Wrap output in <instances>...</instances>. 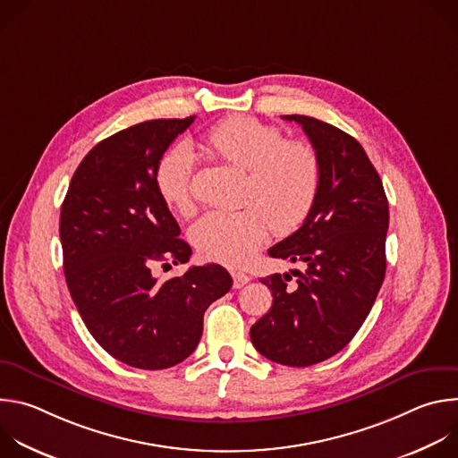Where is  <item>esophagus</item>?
Segmentation results:
<instances>
[{
    "instance_id": "34e87169",
    "label": "esophagus",
    "mask_w": 458,
    "mask_h": 458,
    "mask_svg": "<svg viewBox=\"0 0 458 458\" xmlns=\"http://www.w3.org/2000/svg\"><path fill=\"white\" fill-rule=\"evenodd\" d=\"M232 277H233V288H237V290L250 283V276H246L242 272H232Z\"/></svg>"
}]
</instances>
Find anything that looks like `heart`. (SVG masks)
<instances>
[{"instance_id":"b5f03b06","label":"heart","mask_w":458,"mask_h":458,"mask_svg":"<svg viewBox=\"0 0 458 458\" xmlns=\"http://www.w3.org/2000/svg\"><path fill=\"white\" fill-rule=\"evenodd\" d=\"M205 148L219 161L246 172L237 210H212L190 228V241L205 259L225 267H244L263 246L268 226L286 235L311 212L322 168L317 150L286 141L279 128L248 115H233L212 126ZM156 186L166 207L190 216L193 203V154L184 143L159 159Z\"/></svg>"}]
</instances>
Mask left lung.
<instances>
[{"mask_svg":"<svg viewBox=\"0 0 458 458\" xmlns=\"http://www.w3.org/2000/svg\"><path fill=\"white\" fill-rule=\"evenodd\" d=\"M302 126L322 168L315 205L302 226L268 250L302 263L260 279L274 304L250 330L267 359L304 368L339 353L366 320L386 274L389 223L382 181L360 143L337 126L308 115H283Z\"/></svg>","mask_w":458,"mask_h":458,"instance_id":"left-lung-1","label":"left lung"}]
</instances>
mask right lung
<instances>
[{
    "mask_svg": "<svg viewBox=\"0 0 458 458\" xmlns=\"http://www.w3.org/2000/svg\"><path fill=\"white\" fill-rule=\"evenodd\" d=\"M152 119L98 143L80 163L61 205L63 270L99 346L140 369L182 362L199 344L207 308L232 288L219 265L191 267L159 283L154 263H186L188 242L156 186V168L193 123Z\"/></svg>",
    "mask_w": 458,
    "mask_h": 458,
    "instance_id": "right-lung-1",
    "label": "right lung"
}]
</instances>
